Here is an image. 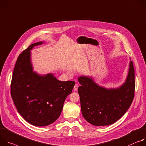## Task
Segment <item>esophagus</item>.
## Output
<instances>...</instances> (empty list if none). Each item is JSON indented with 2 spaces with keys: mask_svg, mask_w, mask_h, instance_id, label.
<instances>
[{
  "mask_svg": "<svg viewBox=\"0 0 146 146\" xmlns=\"http://www.w3.org/2000/svg\"><path fill=\"white\" fill-rule=\"evenodd\" d=\"M78 85L77 84H75L74 85V91H76L78 90Z\"/></svg>",
  "mask_w": 146,
  "mask_h": 146,
  "instance_id": "obj_1",
  "label": "esophagus"
}]
</instances>
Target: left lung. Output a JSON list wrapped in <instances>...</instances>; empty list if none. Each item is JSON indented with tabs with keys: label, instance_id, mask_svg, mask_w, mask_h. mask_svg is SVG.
Returning <instances> with one entry per match:
<instances>
[{
	"label": "left lung",
	"instance_id": "8db88e82",
	"mask_svg": "<svg viewBox=\"0 0 146 146\" xmlns=\"http://www.w3.org/2000/svg\"><path fill=\"white\" fill-rule=\"evenodd\" d=\"M81 111L84 118L95 126H106L120 119L134 99L135 81L133 62L130 61L125 82L117 89H106L96 84L92 78H78Z\"/></svg>",
	"mask_w": 146,
	"mask_h": 146
}]
</instances>
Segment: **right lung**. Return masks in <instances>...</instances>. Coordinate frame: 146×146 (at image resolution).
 <instances>
[{
    "label": "right lung",
    "mask_w": 146,
    "mask_h": 146,
    "mask_svg": "<svg viewBox=\"0 0 146 146\" xmlns=\"http://www.w3.org/2000/svg\"><path fill=\"white\" fill-rule=\"evenodd\" d=\"M43 43L31 44L19 55L11 82V96L18 112L36 126H47L57 119L75 84L72 80L60 81L52 74L40 75L33 71L30 50Z\"/></svg>",
    "instance_id": "right-lung-1"
}]
</instances>
